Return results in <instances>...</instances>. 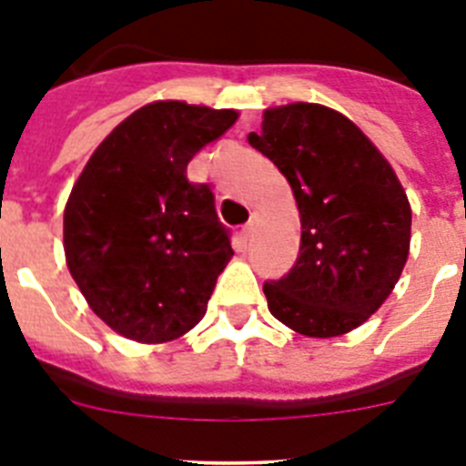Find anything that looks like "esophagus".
<instances>
[{
    "label": "esophagus",
    "instance_id": "34e87169",
    "mask_svg": "<svg viewBox=\"0 0 466 466\" xmlns=\"http://www.w3.org/2000/svg\"><path fill=\"white\" fill-rule=\"evenodd\" d=\"M257 219H258L257 214H252V219H249L245 226H242V230H240L242 238H249V236H252L254 228H257Z\"/></svg>",
    "mask_w": 466,
    "mask_h": 466
}]
</instances>
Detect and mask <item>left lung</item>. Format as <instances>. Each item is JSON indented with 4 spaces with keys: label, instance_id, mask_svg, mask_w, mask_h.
Segmentation results:
<instances>
[{
    "label": "left lung",
    "instance_id": "8db88e82",
    "mask_svg": "<svg viewBox=\"0 0 466 466\" xmlns=\"http://www.w3.org/2000/svg\"><path fill=\"white\" fill-rule=\"evenodd\" d=\"M247 139L287 177L300 214L296 266L263 284L270 315L310 339L361 327L409 258L410 203L397 172L345 114L315 102L268 106Z\"/></svg>",
    "mask_w": 466,
    "mask_h": 466
}]
</instances>
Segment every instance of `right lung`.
Segmentation results:
<instances>
[{
  "label": "right lung",
  "mask_w": 466,
  "mask_h": 466,
  "mask_svg": "<svg viewBox=\"0 0 466 466\" xmlns=\"http://www.w3.org/2000/svg\"><path fill=\"white\" fill-rule=\"evenodd\" d=\"M238 121L236 109L156 100L93 151L65 205V258L90 310L116 333L182 339L233 257L208 184L188 160Z\"/></svg>",
  "instance_id": "1"
}]
</instances>
